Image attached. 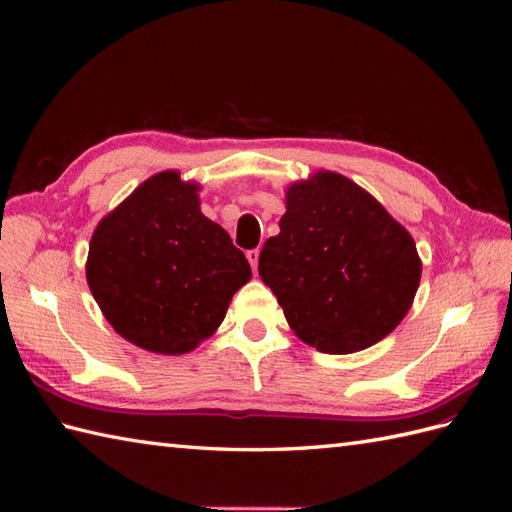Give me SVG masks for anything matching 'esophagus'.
<instances>
[{"instance_id":"obj_1","label":"esophagus","mask_w":512,"mask_h":512,"mask_svg":"<svg viewBox=\"0 0 512 512\" xmlns=\"http://www.w3.org/2000/svg\"><path fill=\"white\" fill-rule=\"evenodd\" d=\"M245 256H247V260H250V265H252V269H254V273H256L260 252H258V250H247V252H245Z\"/></svg>"}]
</instances>
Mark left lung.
<instances>
[{
	"mask_svg": "<svg viewBox=\"0 0 512 512\" xmlns=\"http://www.w3.org/2000/svg\"><path fill=\"white\" fill-rule=\"evenodd\" d=\"M258 273L305 344L350 354L404 320L421 258L410 232L374 196L320 170L290 185L280 235L265 241Z\"/></svg>",
	"mask_w": 512,
	"mask_h": 512,
	"instance_id": "obj_1",
	"label": "left lung"
}]
</instances>
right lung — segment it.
Returning a JSON list of instances; mask_svg holds the SVG:
<instances>
[{
	"label": "right lung",
	"mask_w": 512,
	"mask_h": 512,
	"mask_svg": "<svg viewBox=\"0 0 512 512\" xmlns=\"http://www.w3.org/2000/svg\"><path fill=\"white\" fill-rule=\"evenodd\" d=\"M194 183L160 173L108 213L91 237L87 284L128 342L185 354L220 327L252 277L228 232L200 213Z\"/></svg>",
	"instance_id": "right-lung-1"
}]
</instances>
